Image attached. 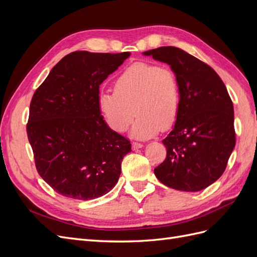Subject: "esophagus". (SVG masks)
<instances>
[{"label": "esophagus", "mask_w": 257, "mask_h": 257, "mask_svg": "<svg viewBox=\"0 0 257 257\" xmlns=\"http://www.w3.org/2000/svg\"><path fill=\"white\" fill-rule=\"evenodd\" d=\"M132 147H133L134 150H137V149H141V148H143L144 145L141 143H133L132 144Z\"/></svg>", "instance_id": "esophagus-1"}]
</instances>
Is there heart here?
Listing matches in <instances>:
<instances>
[{
  "instance_id": "b5f03b06",
  "label": "heart",
  "mask_w": 257,
  "mask_h": 257,
  "mask_svg": "<svg viewBox=\"0 0 257 257\" xmlns=\"http://www.w3.org/2000/svg\"><path fill=\"white\" fill-rule=\"evenodd\" d=\"M98 109L112 131L125 132L133 120L131 135L147 139L172 127L181 108L180 85L168 67L149 62H137L119 75L114 91L99 93Z\"/></svg>"
}]
</instances>
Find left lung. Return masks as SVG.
I'll list each match as a JSON object with an SVG mask.
<instances>
[{
    "instance_id": "8db88e82",
    "label": "left lung",
    "mask_w": 257,
    "mask_h": 257,
    "mask_svg": "<svg viewBox=\"0 0 257 257\" xmlns=\"http://www.w3.org/2000/svg\"><path fill=\"white\" fill-rule=\"evenodd\" d=\"M143 54L168 64L181 93L178 119L162 142L166 159L154 174L168 188L204 190L223 175L236 145L234 107L227 89L211 67L182 49L169 46Z\"/></svg>"
}]
</instances>
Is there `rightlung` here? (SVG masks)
I'll use <instances>...</instances> for the list:
<instances>
[{
    "mask_svg": "<svg viewBox=\"0 0 257 257\" xmlns=\"http://www.w3.org/2000/svg\"><path fill=\"white\" fill-rule=\"evenodd\" d=\"M130 56L72 52L34 93L28 138L38 174L61 195L95 199L119 180L131 144L107 125L97 99L100 83Z\"/></svg>",
    "mask_w": 257,
    "mask_h": 257,
    "instance_id": "obj_1",
    "label": "right lung"
}]
</instances>
